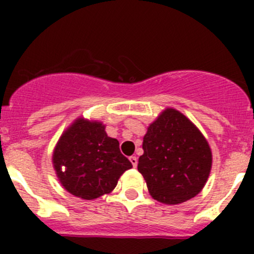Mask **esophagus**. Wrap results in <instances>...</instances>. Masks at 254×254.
Returning <instances> with one entry per match:
<instances>
[{
    "label": "esophagus",
    "instance_id": "1",
    "mask_svg": "<svg viewBox=\"0 0 254 254\" xmlns=\"http://www.w3.org/2000/svg\"><path fill=\"white\" fill-rule=\"evenodd\" d=\"M130 162H131L132 167H136V166H137V157H136V156H131V157H130Z\"/></svg>",
    "mask_w": 254,
    "mask_h": 254
}]
</instances>
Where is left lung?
I'll list each match as a JSON object with an SVG mask.
<instances>
[{"mask_svg": "<svg viewBox=\"0 0 254 254\" xmlns=\"http://www.w3.org/2000/svg\"><path fill=\"white\" fill-rule=\"evenodd\" d=\"M137 171L155 200L177 205L198 195L209 178L212 153L183 113L166 108L147 127Z\"/></svg>", "mask_w": 254, "mask_h": 254, "instance_id": "left-lung-1", "label": "left lung"}]
</instances>
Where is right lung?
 Returning <instances> with one entry per match:
<instances>
[{"mask_svg": "<svg viewBox=\"0 0 254 254\" xmlns=\"http://www.w3.org/2000/svg\"><path fill=\"white\" fill-rule=\"evenodd\" d=\"M53 166L61 186L83 200L111 193L120 176L132 167L120 152L119 141L107 135L106 125L84 118L63 132L54 148Z\"/></svg>", "mask_w": 254, "mask_h": 254, "instance_id": "obj_1", "label": "right lung"}]
</instances>
